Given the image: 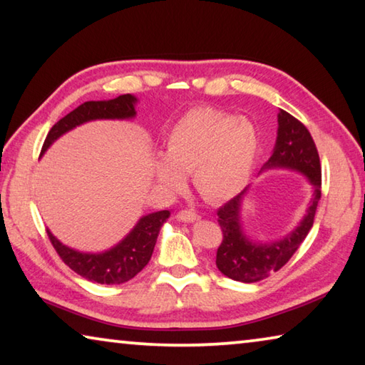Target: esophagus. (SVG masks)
Segmentation results:
<instances>
[{
  "instance_id": "esophagus-1",
  "label": "esophagus",
  "mask_w": 365,
  "mask_h": 365,
  "mask_svg": "<svg viewBox=\"0 0 365 365\" xmlns=\"http://www.w3.org/2000/svg\"><path fill=\"white\" fill-rule=\"evenodd\" d=\"M177 219L182 220V222H195V220L200 219V214L191 211V209H183V211L177 214Z\"/></svg>"
}]
</instances>
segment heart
Wrapping results in <instances>:
<instances>
[{
	"instance_id": "heart-1",
	"label": "heart",
	"mask_w": 365,
	"mask_h": 365,
	"mask_svg": "<svg viewBox=\"0 0 365 365\" xmlns=\"http://www.w3.org/2000/svg\"><path fill=\"white\" fill-rule=\"evenodd\" d=\"M259 150L251 120L214 108L188 110L170 128L165 156L154 160V174L168 190H180L185 174L209 201L228 200L250 180Z\"/></svg>"
}]
</instances>
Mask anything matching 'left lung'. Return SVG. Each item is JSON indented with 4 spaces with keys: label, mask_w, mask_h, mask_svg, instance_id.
Returning a JSON list of instances; mask_svg holds the SVG:
<instances>
[{
    "label": "left lung",
    "mask_w": 365,
    "mask_h": 365,
    "mask_svg": "<svg viewBox=\"0 0 365 365\" xmlns=\"http://www.w3.org/2000/svg\"><path fill=\"white\" fill-rule=\"evenodd\" d=\"M293 169L307 177L314 188L311 205L307 207L304 219L285 238L272 243L250 242L243 233L240 211L242 200L248 188L227 201L219 207L217 222L222 228V243L217 248L215 264L225 277L237 282L252 283L269 277L272 272L280 270L301 243L304 242L314 224V215L317 211L320 196H322V168L316 143L302 122L288 114L287 110L279 113V132L277 143L270 159L262 169Z\"/></svg>",
    "instance_id": "1"
}]
</instances>
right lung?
<instances>
[{"label": "right lung", "mask_w": 365, "mask_h": 365, "mask_svg": "<svg viewBox=\"0 0 365 365\" xmlns=\"http://www.w3.org/2000/svg\"><path fill=\"white\" fill-rule=\"evenodd\" d=\"M137 98L132 95H120L109 101H86L80 104L63 119L58 120L48 132L41 154L45 153L54 140L72 130L77 125L96 119H130L135 114ZM169 211H158L143 215L133 230L119 245L104 252H80L59 242L54 235L48 232V238L53 248L66 265L83 279L101 283V285H120L128 282L143 270L150 262L154 245H156L160 227L169 219Z\"/></svg>", "instance_id": "1"}]
</instances>
